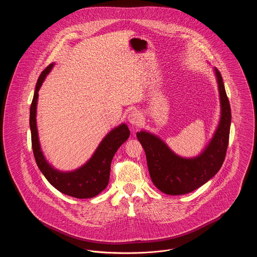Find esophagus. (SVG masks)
<instances>
[{
  "label": "esophagus",
  "instance_id": "esophagus-1",
  "mask_svg": "<svg viewBox=\"0 0 257 257\" xmlns=\"http://www.w3.org/2000/svg\"><path fill=\"white\" fill-rule=\"evenodd\" d=\"M128 121L133 125V126H138L140 123L142 122V115L139 111L137 110H133L129 113L128 115Z\"/></svg>",
  "mask_w": 257,
  "mask_h": 257
}]
</instances>
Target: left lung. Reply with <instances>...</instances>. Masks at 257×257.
I'll return each mask as SVG.
<instances>
[{"instance_id": "left-lung-1", "label": "left lung", "mask_w": 257, "mask_h": 257, "mask_svg": "<svg viewBox=\"0 0 257 257\" xmlns=\"http://www.w3.org/2000/svg\"><path fill=\"white\" fill-rule=\"evenodd\" d=\"M213 70L220 95V120L212 138L198 155L180 156L158 135L147 130L137 133L147 155L151 180L164 194L181 196L195 191L213 178L223 164L229 139L231 110L221 75L217 68L214 67Z\"/></svg>"}]
</instances>
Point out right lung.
Segmentation results:
<instances>
[{"instance_id": "right-lung-1", "label": "right lung", "mask_w": 257, "mask_h": 257, "mask_svg": "<svg viewBox=\"0 0 257 257\" xmlns=\"http://www.w3.org/2000/svg\"><path fill=\"white\" fill-rule=\"evenodd\" d=\"M54 65L55 62L51 63L40 74L30 110L32 146L37 167L48 182L62 194L76 198L94 197L108 186L111 160L117 149L128 140L130 130L126 123L119 124L104 137L92 156L83 166L73 171H60L56 169L46 159L42 151L37 124L38 91Z\"/></svg>"}]
</instances>
